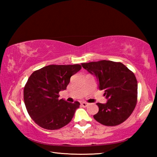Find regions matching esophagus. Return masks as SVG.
I'll return each mask as SVG.
<instances>
[{
  "label": "esophagus",
  "mask_w": 157,
  "mask_h": 157,
  "mask_svg": "<svg viewBox=\"0 0 157 157\" xmlns=\"http://www.w3.org/2000/svg\"><path fill=\"white\" fill-rule=\"evenodd\" d=\"M81 105L82 106V107H86V106L88 105V103L86 102H81Z\"/></svg>",
  "instance_id": "obj_1"
}]
</instances>
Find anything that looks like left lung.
I'll return each mask as SVG.
<instances>
[{
    "label": "left lung",
    "mask_w": 157,
    "mask_h": 157,
    "mask_svg": "<svg viewBox=\"0 0 157 157\" xmlns=\"http://www.w3.org/2000/svg\"><path fill=\"white\" fill-rule=\"evenodd\" d=\"M82 67L95 75L100 90L107 99L97 103L98 112L94 118L106 126H116L125 121L137 102L138 84L134 73L121 62L109 60L82 63Z\"/></svg>",
    "instance_id": "obj_1"
}]
</instances>
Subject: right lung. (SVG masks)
I'll return each instance as SVG.
<instances>
[{"label":"right lung","mask_w":157,"mask_h":157,"mask_svg":"<svg viewBox=\"0 0 157 157\" xmlns=\"http://www.w3.org/2000/svg\"><path fill=\"white\" fill-rule=\"evenodd\" d=\"M82 68L79 64L49 65L32 73L25 84L23 98L29 115L42 128L55 130L68 124L79 102L59 99L71 77Z\"/></svg>","instance_id":"obj_1"}]
</instances>
